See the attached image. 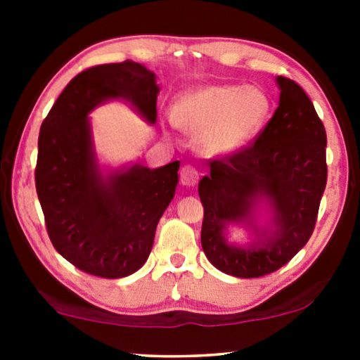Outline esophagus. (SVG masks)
<instances>
[{"instance_id":"obj_1","label":"esophagus","mask_w":360,"mask_h":360,"mask_svg":"<svg viewBox=\"0 0 360 360\" xmlns=\"http://www.w3.org/2000/svg\"><path fill=\"white\" fill-rule=\"evenodd\" d=\"M198 179H200V174L193 165H184V167H181V172H180L181 184L186 185V186H195L196 184H198Z\"/></svg>"}]
</instances>
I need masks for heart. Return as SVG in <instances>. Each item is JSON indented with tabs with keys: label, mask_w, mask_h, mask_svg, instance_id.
<instances>
[{
	"label": "heart",
	"mask_w": 360,
	"mask_h": 360,
	"mask_svg": "<svg viewBox=\"0 0 360 360\" xmlns=\"http://www.w3.org/2000/svg\"><path fill=\"white\" fill-rule=\"evenodd\" d=\"M270 115V98L257 86L214 85L190 90L176 100L174 121L198 136L211 155L244 149L262 129Z\"/></svg>",
	"instance_id": "heart-1"
}]
</instances>
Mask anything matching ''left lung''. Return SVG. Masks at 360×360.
Instances as JSON below:
<instances>
[{
	"instance_id": "8db88e82",
	"label": "left lung",
	"mask_w": 360,
	"mask_h": 360,
	"mask_svg": "<svg viewBox=\"0 0 360 360\" xmlns=\"http://www.w3.org/2000/svg\"><path fill=\"white\" fill-rule=\"evenodd\" d=\"M278 108L267 126L234 154L210 162L200 180L205 216L201 248L221 272L240 278L272 274L311 238L326 188V131L311 100L293 80L277 77ZM259 199H267L274 230L259 231L240 248L224 236L229 222H253Z\"/></svg>"
}]
</instances>
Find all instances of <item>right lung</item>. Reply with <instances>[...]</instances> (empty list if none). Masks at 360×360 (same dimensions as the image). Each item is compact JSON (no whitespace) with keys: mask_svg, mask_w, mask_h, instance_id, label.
Masks as SVG:
<instances>
[{"mask_svg":"<svg viewBox=\"0 0 360 360\" xmlns=\"http://www.w3.org/2000/svg\"><path fill=\"white\" fill-rule=\"evenodd\" d=\"M157 95L155 75L141 63L96 65L72 78L41 126L36 190L47 234L63 259L95 277H127L146 264L175 195L180 162L105 176L88 115L108 100H124L154 124Z\"/></svg>","mask_w":360,"mask_h":360,"instance_id":"right-lung-1","label":"right lung"}]
</instances>
